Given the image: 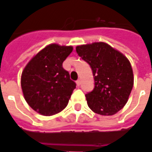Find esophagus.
Instances as JSON below:
<instances>
[{
	"label": "esophagus",
	"mask_w": 152,
	"mask_h": 152,
	"mask_svg": "<svg viewBox=\"0 0 152 152\" xmlns=\"http://www.w3.org/2000/svg\"><path fill=\"white\" fill-rule=\"evenodd\" d=\"M81 80H80V79L76 81V85H77V86H81Z\"/></svg>",
	"instance_id": "obj_1"
}]
</instances>
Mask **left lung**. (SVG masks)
<instances>
[{
	"instance_id": "left-lung-1",
	"label": "left lung",
	"mask_w": 152,
	"mask_h": 152,
	"mask_svg": "<svg viewBox=\"0 0 152 152\" xmlns=\"http://www.w3.org/2000/svg\"><path fill=\"white\" fill-rule=\"evenodd\" d=\"M76 50L91 66L94 77V88L86 94L89 107L101 115L118 113L133 88V71L128 59L102 42L80 45Z\"/></svg>"
}]
</instances>
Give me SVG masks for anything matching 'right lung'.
<instances>
[{
	"label": "right lung",
	"mask_w": 152,
	"mask_h": 152,
	"mask_svg": "<svg viewBox=\"0 0 152 152\" xmlns=\"http://www.w3.org/2000/svg\"><path fill=\"white\" fill-rule=\"evenodd\" d=\"M71 46H46L24 68L21 86L25 100L36 112L54 115L67 106L76 82L62 64L72 52Z\"/></svg>",
	"instance_id": "1"
}]
</instances>
